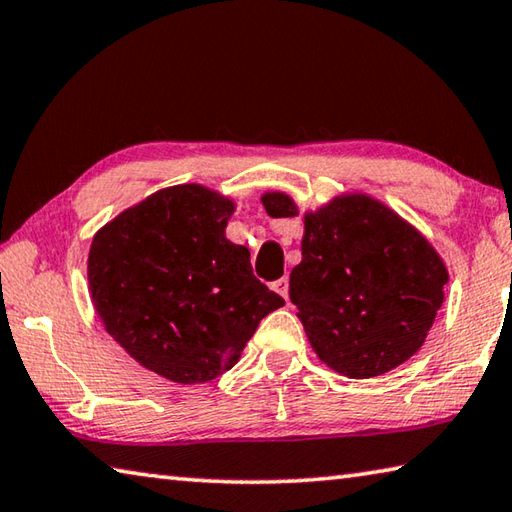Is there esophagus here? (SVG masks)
I'll use <instances>...</instances> for the list:
<instances>
[{"label":"esophagus","instance_id":"obj_1","mask_svg":"<svg viewBox=\"0 0 512 512\" xmlns=\"http://www.w3.org/2000/svg\"><path fill=\"white\" fill-rule=\"evenodd\" d=\"M273 288L284 297V300H288V277H282V280H277L273 284Z\"/></svg>","mask_w":512,"mask_h":512}]
</instances>
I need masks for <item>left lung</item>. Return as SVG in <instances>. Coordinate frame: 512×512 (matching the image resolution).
<instances>
[{"mask_svg": "<svg viewBox=\"0 0 512 512\" xmlns=\"http://www.w3.org/2000/svg\"><path fill=\"white\" fill-rule=\"evenodd\" d=\"M271 217H295V203L264 194ZM448 271L423 235L353 194L304 217L302 262L288 295L322 362L349 378H374L421 349L443 302Z\"/></svg>", "mask_w": 512, "mask_h": 512, "instance_id": "1", "label": "left lung"}]
</instances>
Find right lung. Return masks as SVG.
I'll list each match as a JSON object with an SVG mask.
<instances>
[{"mask_svg": "<svg viewBox=\"0 0 512 512\" xmlns=\"http://www.w3.org/2000/svg\"><path fill=\"white\" fill-rule=\"evenodd\" d=\"M232 201L201 185L147 197L102 228L89 250L91 300L105 329L154 374L208 383L239 360L284 300L226 239Z\"/></svg>", "mask_w": 512, "mask_h": 512, "instance_id": "obj_1", "label": "right lung"}]
</instances>
